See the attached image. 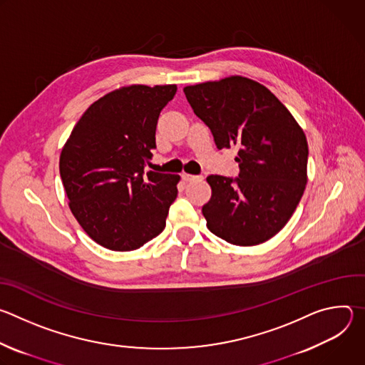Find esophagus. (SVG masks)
<instances>
[{
  "label": "esophagus",
  "mask_w": 365,
  "mask_h": 365,
  "mask_svg": "<svg viewBox=\"0 0 365 365\" xmlns=\"http://www.w3.org/2000/svg\"><path fill=\"white\" fill-rule=\"evenodd\" d=\"M182 179L185 182H193V180H200L202 176H197V175H189V173H182Z\"/></svg>",
  "instance_id": "1"
}]
</instances>
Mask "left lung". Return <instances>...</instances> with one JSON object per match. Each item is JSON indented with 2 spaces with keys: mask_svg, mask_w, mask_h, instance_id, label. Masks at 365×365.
I'll return each mask as SVG.
<instances>
[{
  "mask_svg": "<svg viewBox=\"0 0 365 365\" xmlns=\"http://www.w3.org/2000/svg\"><path fill=\"white\" fill-rule=\"evenodd\" d=\"M220 150L237 147V178L207 176L211 200L202 214L212 234L234 245H257L290 220L306 186L307 141L283 103L242 76L183 89Z\"/></svg>",
  "mask_w": 365,
  "mask_h": 365,
  "instance_id": "obj_1",
  "label": "left lung"
}]
</instances>
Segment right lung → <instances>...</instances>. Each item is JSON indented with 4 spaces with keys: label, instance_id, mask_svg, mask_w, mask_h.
Instances as JSON below:
<instances>
[{
    "label": "right lung",
    "instance_id": "obj_1",
    "mask_svg": "<svg viewBox=\"0 0 365 365\" xmlns=\"http://www.w3.org/2000/svg\"><path fill=\"white\" fill-rule=\"evenodd\" d=\"M176 85H133L95 101L61 154L71 211L99 245L133 251L166 227L179 175L147 172L160 111Z\"/></svg>",
    "mask_w": 365,
    "mask_h": 365
}]
</instances>
